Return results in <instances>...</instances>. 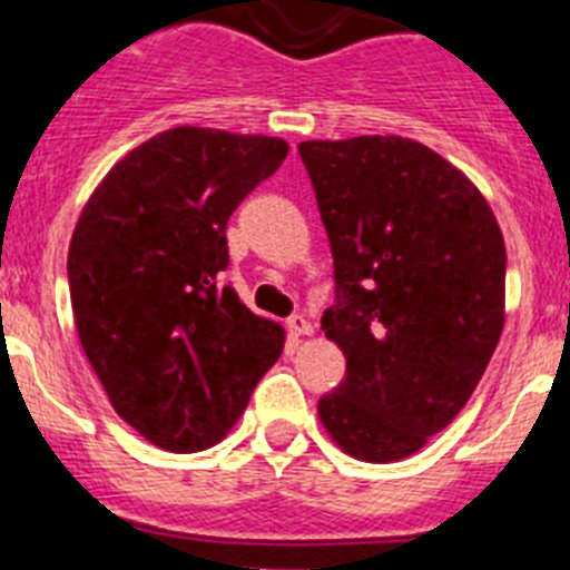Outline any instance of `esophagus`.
Listing matches in <instances>:
<instances>
[{
    "label": "esophagus",
    "instance_id": "obj_1",
    "mask_svg": "<svg viewBox=\"0 0 570 570\" xmlns=\"http://www.w3.org/2000/svg\"><path fill=\"white\" fill-rule=\"evenodd\" d=\"M288 331L294 336H308V334H314V325H311L308 316L294 314V316H288Z\"/></svg>",
    "mask_w": 570,
    "mask_h": 570
}]
</instances>
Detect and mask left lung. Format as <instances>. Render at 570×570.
Returning <instances> with one entry per match:
<instances>
[{
	"mask_svg": "<svg viewBox=\"0 0 570 570\" xmlns=\"http://www.w3.org/2000/svg\"><path fill=\"white\" fill-rule=\"evenodd\" d=\"M299 156L334 254L322 331L345 354L320 420L356 460H405L454 422L500 342L502 230L462 170L405 136L314 139Z\"/></svg>",
	"mask_w": 570,
	"mask_h": 570,
	"instance_id": "8db88e82",
	"label": "left lung"
}]
</instances>
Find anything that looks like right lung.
Returning <instances> with one entry per match:
<instances>
[{
    "label": "right lung",
    "mask_w": 570,
    "mask_h": 570,
    "mask_svg": "<svg viewBox=\"0 0 570 570\" xmlns=\"http://www.w3.org/2000/svg\"><path fill=\"white\" fill-rule=\"evenodd\" d=\"M288 142L174 128L130 150L85 205L68 285L85 356L116 414L174 454L216 445L239 420L285 331L225 282L228 219Z\"/></svg>",
    "instance_id": "1"
}]
</instances>
